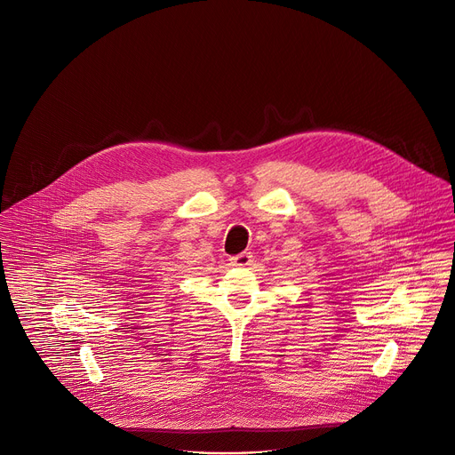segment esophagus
<instances>
[{
  "label": "esophagus",
  "mask_w": 455,
  "mask_h": 455,
  "mask_svg": "<svg viewBox=\"0 0 455 455\" xmlns=\"http://www.w3.org/2000/svg\"><path fill=\"white\" fill-rule=\"evenodd\" d=\"M230 261L234 267H248L253 261V255H251V251H241V253L230 257Z\"/></svg>",
  "instance_id": "obj_1"
}]
</instances>
